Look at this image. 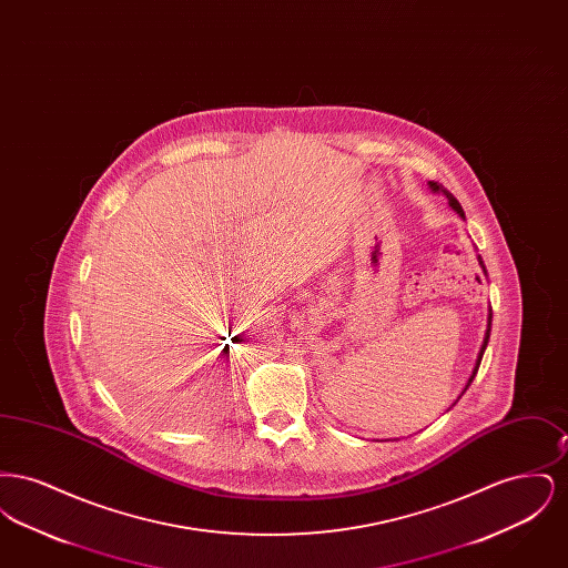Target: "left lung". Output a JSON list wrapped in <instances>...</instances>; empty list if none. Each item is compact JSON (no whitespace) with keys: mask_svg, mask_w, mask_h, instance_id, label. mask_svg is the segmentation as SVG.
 I'll list each match as a JSON object with an SVG mask.
<instances>
[{"mask_svg":"<svg viewBox=\"0 0 568 568\" xmlns=\"http://www.w3.org/2000/svg\"><path fill=\"white\" fill-rule=\"evenodd\" d=\"M430 185V190L434 191V193H443L447 200H449V206L458 213L459 216H464V211H462V206H459L458 200L454 197V193H449V191L445 190L440 183H434V181H430L428 183ZM479 264H481V268H484V272H486V266H484V262H481V257H479ZM489 327H491V311H489V317H487V329H486V338H484V345H481V352H479V357H477V364H475V371H473V375H470V378H468V383H466V389H468V385L473 383V378H475V375H477V371H479V364H481V357H484V352H486L487 347V341H489Z\"/></svg>","mask_w":568,"mask_h":568,"instance_id":"obj_1","label":"left lung"}]
</instances>
